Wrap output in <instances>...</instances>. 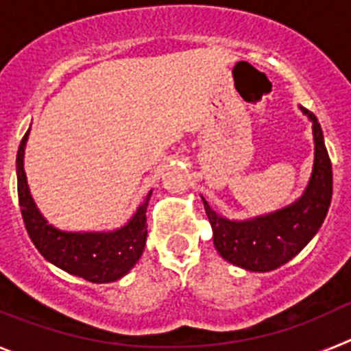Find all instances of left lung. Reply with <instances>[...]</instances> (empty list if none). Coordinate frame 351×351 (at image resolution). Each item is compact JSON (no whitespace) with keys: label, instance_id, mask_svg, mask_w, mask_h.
<instances>
[{"label":"left lung","instance_id":"left-lung-1","mask_svg":"<svg viewBox=\"0 0 351 351\" xmlns=\"http://www.w3.org/2000/svg\"><path fill=\"white\" fill-rule=\"evenodd\" d=\"M313 123L315 163L302 197L265 216L234 221L214 213L204 200L213 226L214 247L226 262L251 272H269L291 260L315 237L327 216L332 198V163L324 142V132L313 112L300 107Z\"/></svg>","mask_w":351,"mask_h":351}]
</instances>
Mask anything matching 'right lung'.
<instances>
[{
    "mask_svg": "<svg viewBox=\"0 0 351 351\" xmlns=\"http://www.w3.org/2000/svg\"><path fill=\"white\" fill-rule=\"evenodd\" d=\"M29 130L17 151V193L24 225L40 255L56 267L91 283H112L128 274L141 258L147 239L149 191L137 213L125 226L112 232H64L49 225L29 193L24 172V149Z\"/></svg>",
    "mask_w": 351,
    "mask_h": 351,
    "instance_id": "obj_1",
    "label": "right lung"
}]
</instances>
